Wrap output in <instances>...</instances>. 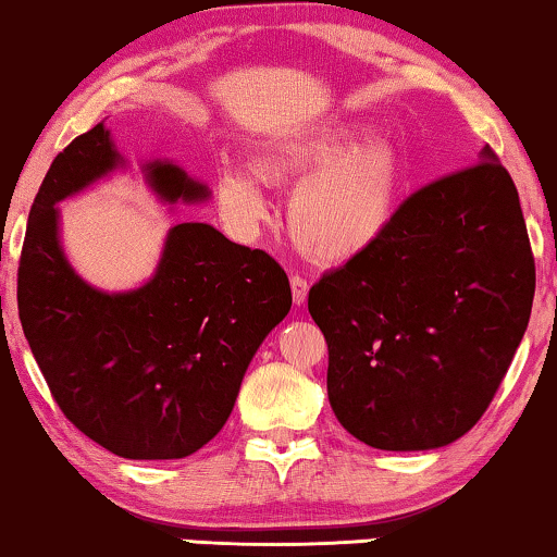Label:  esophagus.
<instances>
[{
	"mask_svg": "<svg viewBox=\"0 0 557 557\" xmlns=\"http://www.w3.org/2000/svg\"><path fill=\"white\" fill-rule=\"evenodd\" d=\"M292 296H294V304H296V307H304V304H307V296H309V284H307V278H301V276H292Z\"/></svg>",
	"mask_w": 557,
	"mask_h": 557,
	"instance_id": "obj_1",
	"label": "esophagus"
}]
</instances>
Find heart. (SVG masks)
<instances>
[{"mask_svg":"<svg viewBox=\"0 0 557 557\" xmlns=\"http://www.w3.org/2000/svg\"><path fill=\"white\" fill-rule=\"evenodd\" d=\"M368 134L360 121H332L286 136L256 157L253 170L269 185H296L288 200V231L319 263L355 261L377 246L398 220L406 170L395 144ZM218 208L238 233H250L269 212L253 174L225 170L215 185Z\"/></svg>","mask_w":557,"mask_h":557,"instance_id":"1","label":"heart"}]
</instances>
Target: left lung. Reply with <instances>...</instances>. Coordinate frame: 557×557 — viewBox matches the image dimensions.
<instances>
[{"label": "left lung", "instance_id": "left-lung-1", "mask_svg": "<svg viewBox=\"0 0 557 557\" xmlns=\"http://www.w3.org/2000/svg\"><path fill=\"white\" fill-rule=\"evenodd\" d=\"M479 159L410 195L375 248L309 292L330 406L372 448L461 438L528 330L535 258L520 195L490 147Z\"/></svg>", "mask_w": 557, "mask_h": 557}]
</instances>
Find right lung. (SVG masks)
Segmentation results:
<instances>
[{
  "label": "right lung",
  "instance_id": "obj_1",
  "mask_svg": "<svg viewBox=\"0 0 557 557\" xmlns=\"http://www.w3.org/2000/svg\"><path fill=\"white\" fill-rule=\"evenodd\" d=\"M124 166L103 121L50 164L22 246L20 322L75 429L124 459H185L233 413L250 360L292 309V286L269 253L208 223L170 227L141 286H90L65 258L55 205ZM141 172L164 205L210 200L208 185L170 159Z\"/></svg>",
  "mask_w": 557,
  "mask_h": 557
}]
</instances>
